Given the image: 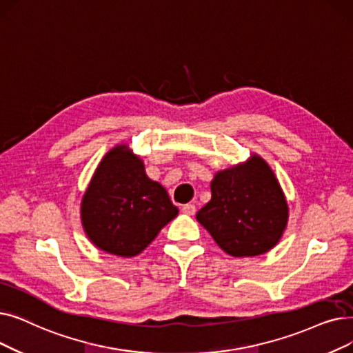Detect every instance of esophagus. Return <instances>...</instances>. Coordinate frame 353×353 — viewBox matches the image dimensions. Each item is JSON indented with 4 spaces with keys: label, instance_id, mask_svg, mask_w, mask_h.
Masks as SVG:
<instances>
[{
    "label": "esophagus",
    "instance_id": "obj_1",
    "mask_svg": "<svg viewBox=\"0 0 353 353\" xmlns=\"http://www.w3.org/2000/svg\"><path fill=\"white\" fill-rule=\"evenodd\" d=\"M181 212L189 214V216H193V214L196 213V206L192 205V203H188V205H185V206L181 208Z\"/></svg>",
    "mask_w": 353,
    "mask_h": 353
}]
</instances>
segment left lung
<instances>
[{"label": "left lung", "mask_w": 353, "mask_h": 353, "mask_svg": "<svg viewBox=\"0 0 353 353\" xmlns=\"http://www.w3.org/2000/svg\"><path fill=\"white\" fill-rule=\"evenodd\" d=\"M196 219L229 255L256 256L277 245L288 223L285 194L270 164L251 157L219 170Z\"/></svg>", "instance_id": "1"}]
</instances>
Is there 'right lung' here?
I'll return each instance as SVG.
<instances>
[{
	"instance_id": "right-lung-1",
	"label": "right lung",
	"mask_w": 353,
	"mask_h": 353,
	"mask_svg": "<svg viewBox=\"0 0 353 353\" xmlns=\"http://www.w3.org/2000/svg\"><path fill=\"white\" fill-rule=\"evenodd\" d=\"M179 209L145 173L128 144H117L99 161L82 196L81 221L101 251L131 258L141 254Z\"/></svg>"
}]
</instances>
